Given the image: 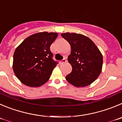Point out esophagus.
<instances>
[{
  "instance_id": "1",
  "label": "esophagus",
  "mask_w": 122,
  "mask_h": 122,
  "mask_svg": "<svg viewBox=\"0 0 122 122\" xmlns=\"http://www.w3.org/2000/svg\"><path fill=\"white\" fill-rule=\"evenodd\" d=\"M67 60H66V58H64L62 60H61V61H60V63H65V62H66Z\"/></svg>"
}]
</instances>
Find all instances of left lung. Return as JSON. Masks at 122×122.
I'll use <instances>...</instances> for the list:
<instances>
[{"label":"left lung","mask_w":122,"mask_h":122,"mask_svg":"<svg viewBox=\"0 0 122 122\" xmlns=\"http://www.w3.org/2000/svg\"><path fill=\"white\" fill-rule=\"evenodd\" d=\"M71 47L68 61L72 67L71 73L66 79L76 87L90 85L102 71L103 56L94 42L84 35L76 33H62Z\"/></svg>","instance_id":"1"}]
</instances>
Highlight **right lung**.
I'll use <instances>...</instances> for the list:
<instances>
[{"label": "right lung", "mask_w": 122, "mask_h": 122, "mask_svg": "<svg viewBox=\"0 0 122 122\" xmlns=\"http://www.w3.org/2000/svg\"><path fill=\"white\" fill-rule=\"evenodd\" d=\"M57 37L56 32L36 33L27 37L15 49L12 68L23 84L38 87L49 79L57 64L52 60L50 46Z\"/></svg>", "instance_id": "obj_1"}]
</instances>
